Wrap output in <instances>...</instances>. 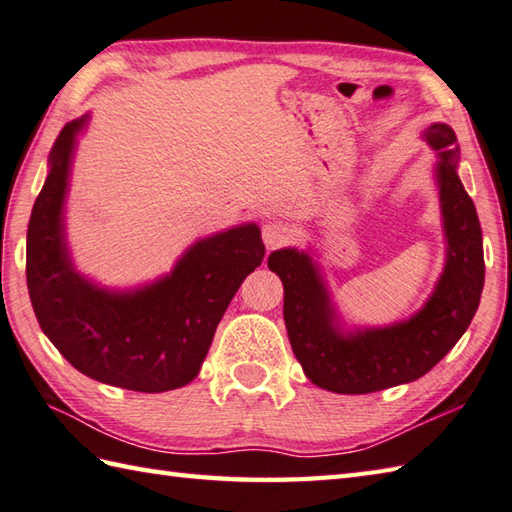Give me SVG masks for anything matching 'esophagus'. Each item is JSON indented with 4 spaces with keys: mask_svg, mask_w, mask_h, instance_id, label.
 <instances>
[{
    "mask_svg": "<svg viewBox=\"0 0 512 512\" xmlns=\"http://www.w3.org/2000/svg\"><path fill=\"white\" fill-rule=\"evenodd\" d=\"M289 238H291V229H289L287 225L278 223V221L263 225V241H265V245H267L269 249H274V247H280V245L289 243Z\"/></svg>",
    "mask_w": 512,
    "mask_h": 512,
    "instance_id": "esophagus-1",
    "label": "esophagus"
}]
</instances>
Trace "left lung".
<instances>
[{
	"instance_id": "left-lung-1",
	"label": "left lung",
	"mask_w": 512,
	"mask_h": 512,
	"mask_svg": "<svg viewBox=\"0 0 512 512\" xmlns=\"http://www.w3.org/2000/svg\"><path fill=\"white\" fill-rule=\"evenodd\" d=\"M424 139L437 150V187L446 234V265L426 305L391 327L342 333L318 265L307 252L278 249L267 265L285 287V327L307 378L333 393H373L429 373L471 325L484 289L482 227L457 176V137L433 123Z\"/></svg>"
}]
</instances>
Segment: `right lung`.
Wrapping results in <instances>:
<instances>
[{
    "mask_svg": "<svg viewBox=\"0 0 512 512\" xmlns=\"http://www.w3.org/2000/svg\"><path fill=\"white\" fill-rule=\"evenodd\" d=\"M86 119L59 132L30 214L26 283L39 327L92 380L141 393L185 387L201 371L238 287L263 263L260 229L247 223L196 241L172 274L141 289L90 283L72 265L64 227L72 152Z\"/></svg>",
    "mask_w": 512,
    "mask_h": 512,
    "instance_id": "obj_1",
    "label": "right lung"
}]
</instances>
